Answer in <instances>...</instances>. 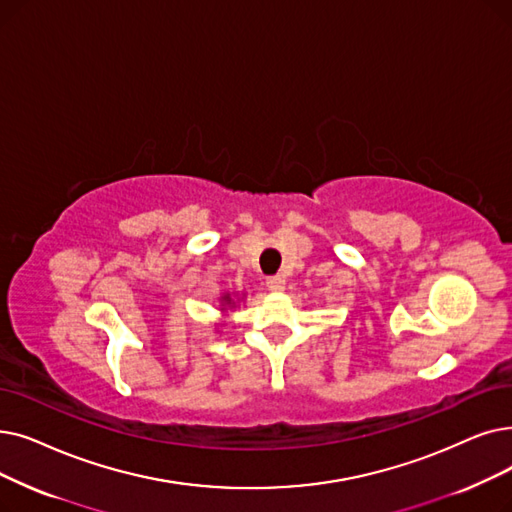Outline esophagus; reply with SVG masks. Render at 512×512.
Returning <instances> with one entry per match:
<instances>
[{
  "instance_id": "1",
  "label": "esophagus",
  "mask_w": 512,
  "mask_h": 512,
  "mask_svg": "<svg viewBox=\"0 0 512 512\" xmlns=\"http://www.w3.org/2000/svg\"><path fill=\"white\" fill-rule=\"evenodd\" d=\"M265 284H268V288H270L272 293H282L284 286H286V280L282 276H270Z\"/></svg>"
}]
</instances>
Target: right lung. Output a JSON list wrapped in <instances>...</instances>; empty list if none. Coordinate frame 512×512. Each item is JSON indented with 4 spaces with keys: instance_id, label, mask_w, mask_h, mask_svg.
I'll use <instances>...</instances> for the list:
<instances>
[{
    "instance_id": "obj_1",
    "label": "right lung",
    "mask_w": 512,
    "mask_h": 512,
    "mask_svg": "<svg viewBox=\"0 0 512 512\" xmlns=\"http://www.w3.org/2000/svg\"><path fill=\"white\" fill-rule=\"evenodd\" d=\"M244 299V293H224L219 297V309H221V314H226V318H228V311H232L234 307H236V303L238 301H242Z\"/></svg>"
}]
</instances>
